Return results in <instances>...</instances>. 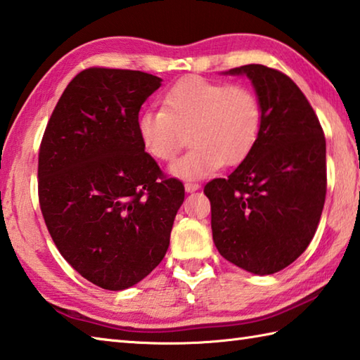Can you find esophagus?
Returning <instances> with one entry per match:
<instances>
[{
    "label": "esophagus",
    "mask_w": 360,
    "mask_h": 360,
    "mask_svg": "<svg viewBox=\"0 0 360 360\" xmlns=\"http://www.w3.org/2000/svg\"><path fill=\"white\" fill-rule=\"evenodd\" d=\"M184 188H186L187 193H192V192H195V191H198L200 184H198V182H186Z\"/></svg>",
    "instance_id": "1"
}]
</instances>
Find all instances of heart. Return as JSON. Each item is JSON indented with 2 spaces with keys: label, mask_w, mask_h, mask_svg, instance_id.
<instances>
[{
  "label": "heart",
  "mask_w": 360,
  "mask_h": 360,
  "mask_svg": "<svg viewBox=\"0 0 360 360\" xmlns=\"http://www.w3.org/2000/svg\"><path fill=\"white\" fill-rule=\"evenodd\" d=\"M261 129L263 105L253 89L201 77L182 78L163 96V108H148L136 121L143 149L162 162L173 160L191 135V151L169 167L181 179L238 165L257 145Z\"/></svg>",
  "instance_id": "obj_1"
}]
</instances>
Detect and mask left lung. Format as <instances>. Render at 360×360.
Wrapping results in <instances>:
<instances>
[{
	"label": "left lung",
	"instance_id": "1",
	"mask_svg": "<svg viewBox=\"0 0 360 360\" xmlns=\"http://www.w3.org/2000/svg\"><path fill=\"white\" fill-rule=\"evenodd\" d=\"M245 75L263 105V129L250 154L226 179L205 186L212 239L240 269L269 276L309 247L326 200V139L318 117L288 75L247 64Z\"/></svg>",
	"mask_w": 360,
	"mask_h": 360
}]
</instances>
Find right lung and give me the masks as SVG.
Segmentation results:
<instances>
[{
    "instance_id": "1",
    "label": "right lung",
    "mask_w": 360,
    "mask_h": 360,
    "mask_svg": "<svg viewBox=\"0 0 360 360\" xmlns=\"http://www.w3.org/2000/svg\"><path fill=\"white\" fill-rule=\"evenodd\" d=\"M162 78L82 70L58 101L39 149V202L64 259L91 283L121 291L165 257L184 186L145 153L140 108Z\"/></svg>"
}]
</instances>
